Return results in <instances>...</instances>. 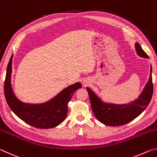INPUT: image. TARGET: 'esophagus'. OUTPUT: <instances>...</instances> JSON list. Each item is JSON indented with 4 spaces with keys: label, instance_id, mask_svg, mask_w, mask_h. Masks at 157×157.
Returning <instances> with one entry per match:
<instances>
[{
    "label": "esophagus",
    "instance_id": "34e87169",
    "mask_svg": "<svg viewBox=\"0 0 157 157\" xmlns=\"http://www.w3.org/2000/svg\"><path fill=\"white\" fill-rule=\"evenodd\" d=\"M88 82H87L86 80V81H84V83H85V84H86V83H88Z\"/></svg>",
    "mask_w": 157,
    "mask_h": 157
}]
</instances>
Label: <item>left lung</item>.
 I'll return each mask as SVG.
<instances>
[{"mask_svg": "<svg viewBox=\"0 0 157 157\" xmlns=\"http://www.w3.org/2000/svg\"><path fill=\"white\" fill-rule=\"evenodd\" d=\"M135 48L138 55L143 58H149L139 43L135 44ZM152 71L151 66L150 78L141 94L137 99L128 104L118 105L102 102L91 89L86 87L93 112L98 120L106 125L121 126L129 123L139 116L147 107L152 99L153 94Z\"/></svg>", "mask_w": 157, "mask_h": 157, "instance_id": "1", "label": "left lung"}]
</instances>
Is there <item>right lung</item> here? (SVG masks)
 Instances as JSON below:
<instances>
[{
	"label": "right lung",
	"instance_id": "right-lung-1",
	"mask_svg": "<svg viewBox=\"0 0 157 157\" xmlns=\"http://www.w3.org/2000/svg\"><path fill=\"white\" fill-rule=\"evenodd\" d=\"M12 55L7 68L4 92L10 108L18 118L31 126L39 129H49L59 125L65 120L68 113V103L74 92L82 87L76 82L63 89L52 99L41 104L23 102L16 97L12 84Z\"/></svg>",
	"mask_w": 157,
	"mask_h": 157
}]
</instances>
